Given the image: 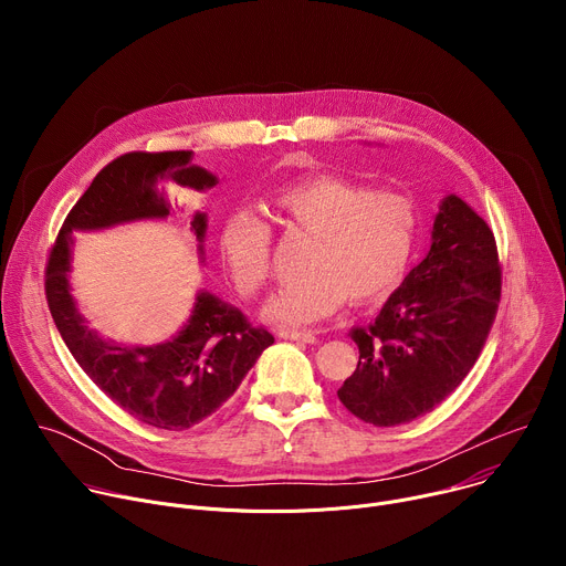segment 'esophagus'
<instances>
[{
    "instance_id": "34e87169",
    "label": "esophagus",
    "mask_w": 566,
    "mask_h": 566,
    "mask_svg": "<svg viewBox=\"0 0 566 566\" xmlns=\"http://www.w3.org/2000/svg\"><path fill=\"white\" fill-rule=\"evenodd\" d=\"M280 338L295 340V343H306V345H313L317 340V336L313 332H306V329H280Z\"/></svg>"
}]
</instances>
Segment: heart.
<instances>
[{"mask_svg":"<svg viewBox=\"0 0 566 566\" xmlns=\"http://www.w3.org/2000/svg\"><path fill=\"white\" fill-rule=\"evenodd\" d=\"M273 214L286 230L313 234L302 273L264 306L271 322L313 325L347 297L356 304L387 295L406 273L419 232L415 203L398 192H371L336 175H313L277 188ZM219 251L237 293L258 297L273 273V228L251 208H232L219 230Z\"/></svg>","mask_w":566,"mask_h":566,"instance_id":"heart-1","label":"heart"}]
</instances>
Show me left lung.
Segmentation results:
<instances>
[{
	"label": "left lung",
	"instance_id": "obj_1",
	"mask_svg": "<svg viewBox=\"0 0 566 566\" xmlns=\"http://www.w3.org/2000/svg\"><path fill=\"white\" fill-rule=\"evenodd\" d=\"M502 297L495 234L465 201L448 195L432 247L382 304L369 327H354L358 367L338 389L365 423L391 428L432 412L468 376Z\"/></svg>",
	"mask_w": 566,
	"mask_h": 566
}]
</instances>
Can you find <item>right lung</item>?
Here are the masks:
<instances>
[{
  "instance_id": "1",
  "label": "right lung",
  "mask_w": 566,
  "mask_h": 566,
  "mask_svg": "<svg viewBox=\"0 0 566 566\" xmlns=\"http://www.w3.org/2000/svg\"><path fill=\"white\" fill-rule=\"evenodd\" d=\"M192 151H129L105 166L66 214L46 264V302L55 327L75 363L127 415L158 430H188L237 391L262 352L275 343L264 327H253L239 308L210 293H199L186 327L168 343L132 347L105 340L77 313L69 291L71 234L136 219L170 214V181L208 190L217 177L190 166ZM206 212L190 221L199 241ZM201 251V247H199Z\"/></svg>"
}]
</instances>
